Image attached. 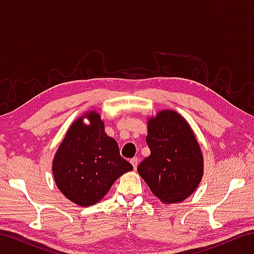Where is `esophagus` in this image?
<instances>
[{"label":"esophagus","instance_id":"obj_1","mask_svg":"<svg viewBox=\"0 0 254 254\" xmlns=\"http://www.w3.org/2000/svg\"><path fill=\"white\" fill-rule=\"evenodd\" d=\"M130 163L132 164V166H133L134 170H136L137 164H139V159H137L136 157H134V158H132L131 160H130Z\"/></svg>","mask_w":254,"mask_h":254}]
</instances>
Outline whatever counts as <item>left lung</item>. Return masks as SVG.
<instances>
[{
	"label": "left lung",
	"instance_id": "8db88e82",
	"mask_svg": "<svg viewBox=\"0 0 254 254\" xmlns=\"http://www.w3.org/2000/svg\"><path fill=\"white\" fill-rule=\"evenodd\" d=\"M149 157L137 172L164 203L180 202L191 195L203 175V158L193 130L179 113L160 111L147 123Z\"/></svg>",
	"mask_w": 254,
	"mask_h": 254
}]
</instances>
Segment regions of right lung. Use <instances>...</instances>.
I'll return each instance as SVG.
<instances>
[{
	"label": "right lung",
	"instance_id": "1",
	"mask_svg": "<svg viewBox=\"0 0 254 254\" xmlns=\"http://www.w3.org/2000/svg\"><path fill=\"white\" fill-rule=\"evenodd\" d=\"M87 117L89 126L83 123ZM133 166L120 155L118 142L105 133L101 115L90 111L68 128L53 161L56 186L80 206L97 203L113 182Z\"/></svg>",
	"mask_w": 254,
	"mask_h": 254
}]
</instances>
